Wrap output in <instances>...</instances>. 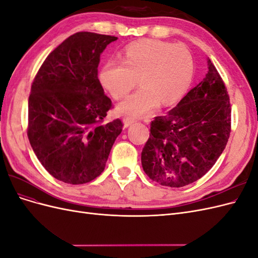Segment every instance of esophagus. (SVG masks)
<instances>
[{"label": "esophagus", "instance_id": "obj_1", "mask_svg": "<svg viewBox=\"0 0 258 258\" xmlns=\"http://www.w3.org/2000/svg\"><path fill=\"white\" fill-rule=\"evenodd\" d=\"M136 118H134V117H124L123 118V123H124V127H128L130 126V124H132L134 122H136Z\"/></svg>", "mask_w": 258, "mask_h": 258}]
</instances>
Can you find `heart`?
Segmentation results:
<instances>
[{
  "label": "heart",
  "instance_id": "obj_1",
  "mask_svg": "<svg viewBox=\"0 0 258 258\" xmlns=\"http://www.w3.org/2000/svg\"><path fill=\"white\" fill-rule=\"evenodd\" d=\"M194 60L183 45L145 40L129 45L122 60L110 59L101 69L100 81L110 95L120 100L141 83L118 106L122 114L145 116L160 103L173 104L188 90Z\"/></svg>",
  "mask_w": 258,
  "mask_h": 258
}]
</instances>
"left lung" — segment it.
Segmentation results:
<instances>
[{
	"label": "left lung",
	"instance_id": "8db88e82",
	"mask_svg": "<svg viewBox=\"0 0 258 258\" xmlns=\"http://www.w3.org/2000/svg\"><path fill=\"white\" fill-rule=\"evenodd\" d=\"M231 106L225 83L208 60V73L167 115L151 122L141 160L144 172L163 186L183 187L204 176L225 150Z\"/></svg>",
	"mask_w": 258,
	"mask_h": 258
}]
</instances>
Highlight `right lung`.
<instances>
[{"label": "right lung", "mask_w": 258, "mask_h": 258, "mask_svg": "<svg viewBox=\"0 0 258 258\" xmlns=\"http://www.w3.org/2000/svg\"><path fill=\"white\" fill-rule=\"evenodd\" d=\"M112 35L77 32L45 59L31 86L28 138L42 166L68 184L88 183L103 172L123 123H102L113 107L99 79L100 54Z\"/></svg>", "instance_id": "1"}]
</instances>
